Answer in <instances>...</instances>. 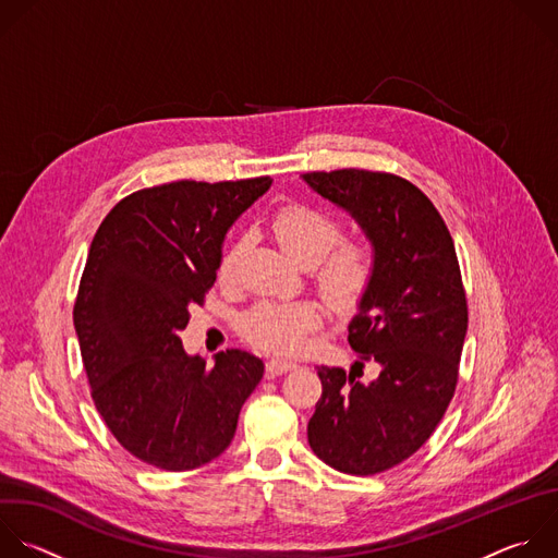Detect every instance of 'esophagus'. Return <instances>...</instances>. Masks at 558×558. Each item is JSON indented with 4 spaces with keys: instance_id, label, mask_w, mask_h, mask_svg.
I'll use <instances>...</instances> for the list:
<instances>
[{
    "instance_id": "obj_1",
    "label": "esophagus",
    "mask_w": 558,
    "mask_h": 558,
    "mask_svg": "<svg viewBox=\"0 0 558 558\" xmlns=\"http://www.w3.org/2000/svg\"><path fill=\"white\" fill-rule=\"evenodd\" d=\"M265 367H267V375L269 377H280V375L291 373V369H295L298 365L291 363V361H282V359H269Z\"/></svg>"
}]
</instances>
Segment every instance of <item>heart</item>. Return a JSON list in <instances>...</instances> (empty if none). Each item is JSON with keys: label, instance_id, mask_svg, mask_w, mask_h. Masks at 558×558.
<instances>
[{"label": "heart", "instance_id": "heart-1", "mask_svg": "<svg viewBox=\"0 0 558 558\" xmlns=\"http://www.w3.org/2000/svg\"><path fill=\"white\" fill-rule=\"evenodd\" d=\"M271 232L280 247L302 265H315L322 293L341 308L356 306L375 282L377 258L365 241H341V226L328 213L293 204L280 208L271 219ZM243 243L228 245L219 258V278L230 280ZM324 311L313 300L254 304L241 319L243 337L269 352L295 354L308 335L322 324Z\"/></svg>", "mask_w": 558, "mask_h": 558}]
</instances>
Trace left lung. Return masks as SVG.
<instances>
[{"label": "left lung", "instance_id": "obj_1", "mask_svg": "<svg viewBox=\"0 0 558 558\" xmlns=\"http://www.w3.org/2000/svg\"><path fill=\"white\" fill-rule=\"evenodd\" d=\"M302 179L361 226L377 258L348 324L359 361L350 375L317 367L308 445L341 473H384L429 440L456 392L469 308L453 239L425 193L399 174L341 168ZM363 360L380 363L375 383L355 381Z\"/></svg>", "mask_w": 558, "mask_h": 558}]
</instances>
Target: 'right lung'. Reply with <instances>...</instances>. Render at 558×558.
Wrapping results in <instances>:
<instances>
[{"mask_svg":"<svg viewBox=\"0 0 558 558\" xmlns=\"http://www.w3.org/2000/svg\"><path fill=\"white\" fill-rule=\"evenodd\" d=\"M269 177L153 185L100 223L74 302L92 399L116 440L163 471H191L232 442L265 365L226 350L208 367L179 330L217 280L232 223L269 191Z\"/></svg>","mask_w":558,"mask_h":558,"instance_id":"1","label":"right lung"}]
</instances>
